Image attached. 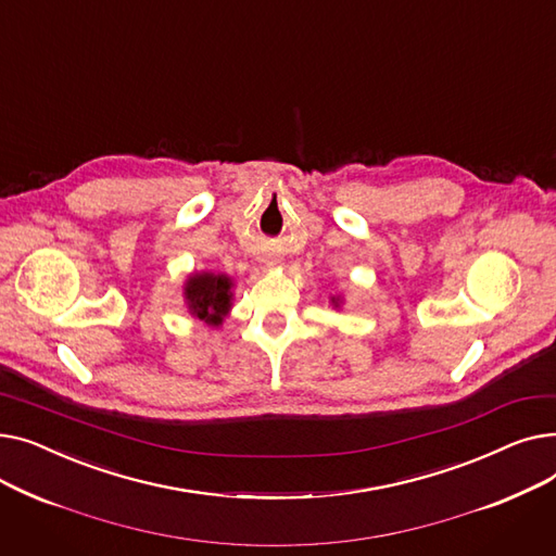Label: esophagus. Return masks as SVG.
<instances>
[{"label": "esophagus", "instance_id": "1", "mask_svg": "<svg viewBox=\"0 0 556 556\" xmlns=\"http://www.w3.org/2000/svg\"><path fill=\"white\" fill-rule=\"evenodd\" d=\"M261 261H270V256H268V254H266V256H263V258H261Z\"/></svg>", "mask_w": 556, "mask_h": 556}]
</instances>
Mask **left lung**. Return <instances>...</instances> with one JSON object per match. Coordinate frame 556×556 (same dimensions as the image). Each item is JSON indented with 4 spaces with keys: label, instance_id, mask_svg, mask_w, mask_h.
Returning <instances> with one entry per match:
<instances>
[{
    "label": "left lung",
    "instance_id": "obj_1",
    "mask_svg": "<svg viewBox=\"0 0 556 556\" xmlns=\"http://www.w3.org/2000/svg\"><path fill=\"white\" fill-rule=\"evenodd\" d=\"M331 304L338 308V304H340V298H331Z\"/></svg>",
    "mask_w": 556,
    "mask_h": 556
}]
</instances>
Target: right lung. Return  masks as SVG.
I'll use <instances>...</instances> for the list:
<instances>
[{
	"label": "right lung",
	"mask_w": 556,
	"mask_h": 556,
	"mask_svg": "<svg viewBox=\"0 0 556 556\" xmlns=\"http://www.w3.org/2000/svg\"><path fill=\"white\" fill-rule=\"evenodd\" d=\"M231 277L223 273H193L185 283V302L193 317L204 325L220 327L231 308Z\"/></svg>",
	"instance_id": "add662e5"
}]
</instances>
